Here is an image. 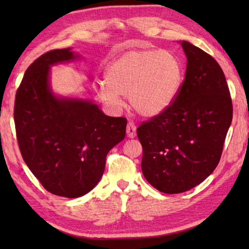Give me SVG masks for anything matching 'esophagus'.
Wrapping results in <instances>:
<instances>
[{"label":"esophagus","mask_w":249,"mask_h":249,"mask_svg":"<svg viewBox=\"0 0 249 249\" xmlns=\"http://www.w3.org/2000/svg\"><path fill=\"white\" fill-rule=\"evenodd\" d=\"M126 134L129 138H134L136 136V126L134 125V123H130L128 122L127 126H126Z\"/></svg>","instance_id":"34e87169"}]
</instances>
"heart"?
<instances>
[{"label": "heart", "mask_w": 249, "mask_h": 249, "mask_svg": "<svg viewBox=\"0 0 249 249\" xmlns=\"http://www.w3.org/2000/svg\"><path fill=\"white\" fill-rule=\"evenodd\" d=\"M107 83L99 94L113 105H120V95H127L137 114L151 117L161 113L174 100L181 82L178 59L168 52L154 49L129 50L108 66Z\"/></svg>", "instance_id": "obj_1"}]
</instances>
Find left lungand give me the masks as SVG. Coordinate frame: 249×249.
<instances>
[{"label":"left lung","instance_id":"8db88e82","mask_svg":"<svg viewBox=\"0 0 249 249\" xmlns=\"http://www.w3.org/2000/svg\"><path fill=\"white\" fill-rule=\"evenodd\" d=\"M181 46L188 60L183 82L167 108L137 127L142 175L168 195L190 190L212 174L233 119L220 65L188 41Z\"/></svg>","mask_w":249,"mask_h":249}]
</instances>
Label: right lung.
Segmentation results:
<instances>
[{"label":"right lung","instance_id":"1","mask_svg":"<svg viewBox=\"0 0 249 249\" xmlns=\"http://www.w3.org/2000/svg\"><path fill=\"white\" fill-rule=\"evenodd\" d=\"M75 58L53 49L28 67L16 91L14 122L24 161L53 195L79 197L103 175L109 150L124 140L125 117L107 116L88 101L57 99L49 89V67Z\"/></svg>","mask_w":249,"mask_h":249}]
</instances>
